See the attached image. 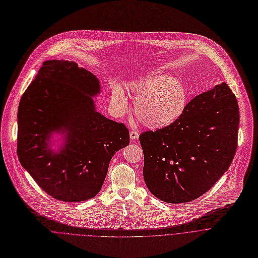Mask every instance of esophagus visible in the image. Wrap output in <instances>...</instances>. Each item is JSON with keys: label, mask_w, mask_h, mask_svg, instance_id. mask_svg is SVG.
<instances>
[{"label": "esophagus", "mask_w": 258, "mask_h": 258, "mask_svg": "<svg viewBox=\"0 0 258 258\" xmlns=\"http://www.w3.org/2000/svg\"><path fill=\"white\" fill-rule=\"evenodd\" d=\"M138 136H139L138 131H136V130H132V131H130V139H131V140H135V139H137V138H138Z\"/></svg>", "instance_id": "esophagus-1"}]
</instances>
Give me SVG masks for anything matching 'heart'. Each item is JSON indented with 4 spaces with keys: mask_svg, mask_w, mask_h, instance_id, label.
<instances>
[{
    "mask_svg": "<svg viewBox=\"0 0 258 258\" xmlns=\"http://www.w3.org/2000/svg\"><path fill=\"white\" fill-rule=\"evenodd\" d=\"M129 90L135 96L136 118L149 129H162L172 125L182 116L187 106L188 91L185 83L167 73L150 72L131 82ZM111 101L118 114L128 111L127 98L120 86L113 88Z\"/></svg>",
    "mask_w": 258,
    "mask_h": 258,
    "instance_id": "obj_1",
    "label": "heart"
}]
</instances>
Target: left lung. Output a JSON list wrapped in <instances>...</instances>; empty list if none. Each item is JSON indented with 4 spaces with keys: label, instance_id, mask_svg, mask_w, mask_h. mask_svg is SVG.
<instances>
[{
    "label": "left lung",
    "instance_id": "8db88e82",
    "mask_svg": "<svg viewBox=\"0 0 258 258\" xmlns=\"http://www.w3.org/2000/svg\"><path fill=\"white\" fill-rule=\"evenodd\" d=\"M238 129V102L227 83L198 94L175 123L139 136L148 190L168 203L208 192L234 159Z\"/></svg>",
    "mask_w": 258,
    "mask_h": 258
}]
</instances>
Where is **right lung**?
<instances>
[{"label":"right lung","mask_w":258,"mask_h":258,"mask_svg":"<svg viewBox=\"0 0 258 258\" xmlns=\"http://www.w3.org/2000/svg\"><path fill=\"white\" fill-rule=\"evenodd\" d=\"M99 93V80L91 72L73 61L48 60L20 99V164L58 200L94 197L114 154L129 144L125 125L96 111L93 97Z\"/></svg>","instance_id":"add662e5"}]
</instances>
